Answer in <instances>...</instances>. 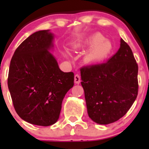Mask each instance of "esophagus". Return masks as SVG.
<instances>
[{"instance_id": "obj_1", "label": "esophagus", "mask_w": 149, "mask_h": 149, "mask_svg": "<svg viewBox=\"0 0 149 149\" xmlns=\"http://www.w3.org/2000/svg\"><path fill=\"white\" fill-rule=\"evenodd\" d=\"M74 81L76 84H79L81 82V76L79 74H76L74 76Z\"/></svg>"}]
</instances>
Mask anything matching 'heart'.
Instances as JSON below:
<instances>
[{
    "mask_svg": "<svg viewBox=\"0 0 149 149\" xmlns=\"http://www.w3.org/2000/svg\"><path fill=\"white\" fill-rule=\"evenodd\" d=\"M88 45L93 47L87 55L86 59L88 62H99L102 61L109 54L112 45L108 40H104V37L101 34H95L91 36L87 41Z\"/></svg>",
    "mask_w": 149,
    "mask_h": 149,
    "instance_id": "heart-1",
    "label": "heart"
}]
</instances>
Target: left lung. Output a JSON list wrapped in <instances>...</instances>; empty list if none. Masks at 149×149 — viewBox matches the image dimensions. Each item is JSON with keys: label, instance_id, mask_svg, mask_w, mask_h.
Wrapping results in <instances>:
<instances>
[{"label": "left lung", "instance_id": "1", "mask_svg": "<svg viewBox=\"0 0 149 149\" xmlns=\"http://www.w3.org/2000/svg\"><path fill=\"white\" fill-rule=\"evenodd\" d=\"M80 70L89 118L102 125L123 118L139 92V66L130 46L121 39L119 50L107 62Z\"/></svg>", "mask_w": 149, "mask_h": 149}]
</instances>
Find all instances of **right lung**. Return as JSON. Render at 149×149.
<instances>
[{"mask_svg":"<svg viewBox=\"0 0 149 149\" xmlns=\"http://www.w3.org/2000/svg\"><path fill=\"white\" fill-rule=\"evenodd\" d=\"M52 39L49 30L30 35L15 50L8 71V86L16 113L40 126L56 123L63 100L74 84V73L61 70L48 51Z\"/></svg>","mask_w":149,"mask_h":149,"instance_id":"obj_1","label":"right lung"}]
</instances>
